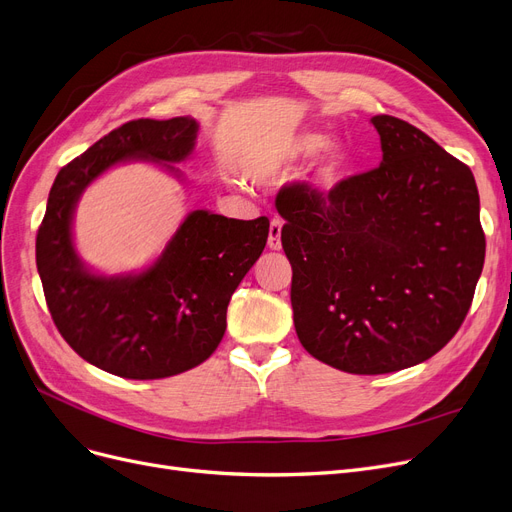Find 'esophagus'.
Listing matches in <instances>:
<instances>
[{"mask_svg": "<svg viewBox=\"0 0 512 512\" xmlns=\"http://www.w3.org/2000/svg\"><path fill=\"white\" fill-rule=\"evenodd\" d=\"M280 236H282V221H280V219H272L270 234H268V247H270L272 251H280V249H282Z\"/></svg>", "mask_w": 512, "mask_h": 512, "instance_id": "34e87169", "label": "esophagus"}]
</instances>
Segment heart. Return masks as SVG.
<instances>
[{
	"mask_svg": "<svg viewBox=\"0 0 512 512\" xmlns=\"http://www.w3.org/2000/svg\"><path fill=\"white\" fill-rule=\"evenodd\" d=\"M326 146H328V138L324 136V133L305 131V133H301V136L293 138L286 146H282L280 150L265 154L259 163L253 165V175L259 177V180H265V177H272V175L280 173L288 165L314 157V154H318ZM339 169H341V157H339V152L332 150L320 169V184L322 186L335 184Z\"/></svg>",
	"mask_w": 512,
	"mask_h": 512,
	"instance_id": "obj_1",
	"label": "heart"
}]
</instances>
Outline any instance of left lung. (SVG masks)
Returning a JSON list of instances; mask_svg holds the SVG:
<instances>
[{"label": "left lung", "instance_id": "1", "mask_svg": "<svg viewBox=\"0 0 512 512\" xmlns=\"http://www.w3.org/2000/svg\"><path fill=\"white\" fill-rule=\"evenodd\" d=\"M370 123L379 167L328 194L288 184L276 198L297 337L351 374L435 355L464 322L485 259L473 171L402 119Z\"/></svg>", "mask_w": 512, "mask_h": 512}]
</instances>
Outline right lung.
<instances>
[{
	"instance_id": "1",
	"label": "right lung",
	"mask_w": 512,
	"mask_h": 512,
	"mask_svg": "<svg viewBox=\"0 0 512 512\" xmlns=\"http://www.w3.org/2000/svg\"><path fill=\"white\" fill-rule=\"evenodd\" d=\"M192 117L129 121L62 167L37 232V272L62 339L85 362L133 381L167 379L203 364L226 332L232 293L263 253L270 219L186 215L165 251L142 272L104 276L77 255L73 217L96 177L131 161L173 163L194 152Z\"/></svg>"
}]
</instances>
